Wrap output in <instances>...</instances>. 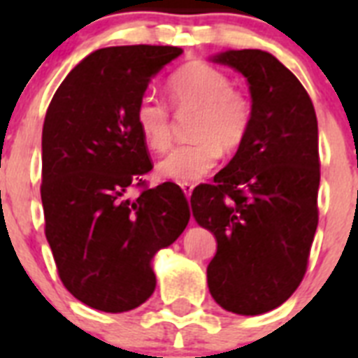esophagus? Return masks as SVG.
<instances>
[{
	"instance_id": "1",
	"label": "esophagus",
	"mask_w": 358,
	"mask_h": 358,
	"mask_svg": "<svg viewBox=\"0 0 358 358\" xmlns=\"http://www.w3.org/2000/svg\"><path fill=\"white\" fill-rule=\"evenodd\" d=\"M181 188H182V192H185V195L186 197H192V194H194V188L195 186L194 185H189V182H185V185H181Z\"/></svg>"
}]
</instances>
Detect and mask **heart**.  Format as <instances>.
<instances>
[{
    "mask_svg": "<svg viewBox=\"0 0 358 358\" xmlns=\"http://www.w3.org/2000/svg\"><path fill=\"white\" fill-rule=\"evenodd\" d=\"M170 98L177 109L197 110L192 129L194 143L172 150L157 166L161 177L173 182H197L215 169L220 154L233 152L248 140L252 106L245 94L233 90L226 73L206 62L182 66L169 82ZM136 127L145 145L166 152L172 143L169 107L154 94H145L136 107Z\"/></svg>",
    "mask_w": 358,
    "mask_h": 358,
    "instance_id": "obj_1",
    "label": "heart"
}]
</instances>
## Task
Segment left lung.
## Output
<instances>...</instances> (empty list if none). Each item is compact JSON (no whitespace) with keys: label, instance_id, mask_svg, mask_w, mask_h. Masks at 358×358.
Listing matches in <instances>:
<instances>
[{"label":"left lung","instance_id":"8db88e82","mask_svg":"<svg viewBox=\"0 0 358 358\" xmlns=\"http://www.w3.org/2000/svg\"><path fill=\"white\" fill-rule=\"evenodd\" d=\"M249 84L252 125L233 159L192 194L199 226L217 238L208 265L215 301L238 315L278 308L299 287L317 229V118L290 69L262 50L211 57Z\"/></svg>","mask_w":358,"mask_h":358}]
</instances>
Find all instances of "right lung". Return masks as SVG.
<instances>
[{
  "mask_svg": "<svg viewBox=\"0 0 358 358\" xmlns=\"http://www.w3.org/2000/svg\"><path fill=\"white\" fill-rule=\"evenodd\" d=\"M177 46H110L69 71L43 125L44 233L66 289L102 312H127L156 289L152 260L189 220L173 182L145 188L152 170L136 127L148 84L181 55Z\"/></svg>",
  "mask_w": 358,
  "mask_h": 358,
  "instance_id": "1",
  "label": "right lung"
}]
</instances>
